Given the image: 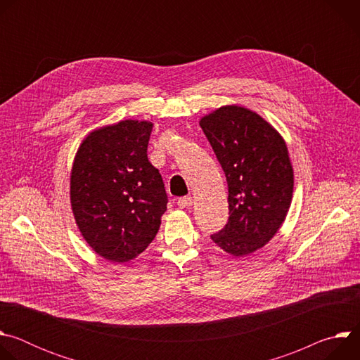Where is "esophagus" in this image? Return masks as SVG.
I'll list each match as a JSON object with an SVG mask.
<instances>
[{"label":"esophagus","mask_w":360,"mask_h":360,"mask_svg":"<svg viewBox=\"0 0 360 360\" xmlns=\"http://www.w3.org/2000/svg\"><path fill=\"white\" fill-rule=\"evenodd\" d=\"M176 203H178L179 208H188L192 205V198L191 196H181V198H178Z\"/></svg>","instance_id":"obj_1"}]
</instances>
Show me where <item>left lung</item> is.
<instances>
[{
	"label": "left lung",
	"mask_w": 360,
	"mask_h": 360,
	"mask_svg": "<svg viewBox=\"0 0 360 360\" xmlns=\"http://www.w3.org/2000/svg\"><path fill=\"white\" fill-rule=\"evenodd\" d=\"M228 182V224L211 239L233 256L268 243L290 207L293 169L282 136L264 118L228 105L199 122Z\"/></svg>",
	"instance_id": "8db88e82"
}]
</instances>
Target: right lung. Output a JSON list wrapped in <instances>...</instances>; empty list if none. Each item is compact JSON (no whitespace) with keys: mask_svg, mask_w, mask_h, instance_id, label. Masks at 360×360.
<instances>
[{"mask_svg":"<svg viewBox=\"0 0 360 360\" xmlns=\"http://www.w3.org/2000/svg\"><path fill=\"white\" fill-rule=\"evenodd\" d=\"M152 124L121 121L91 132L71 172V205L89 246L105 259L128 262L157 236L168 195L148 161Z\"/></svg>","mask_w":360,"mask_h":360,"instance_id":"add662e5","label":"right lung"}]
</instances>
